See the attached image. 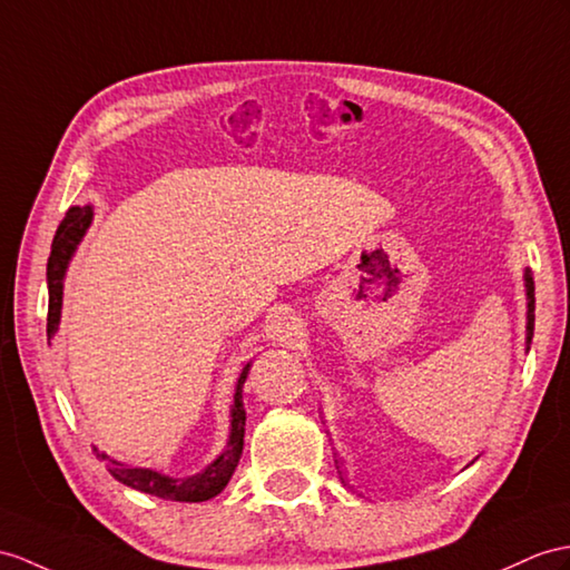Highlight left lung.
<instances>
[{"instance_id": "8db88e82", "label": "left lung", "mask_w": 570, "mask_h": 570, "mask_svg": "<svg viewBox=\"0 0 570 570\" xmlns=\"http://www.w3.org/2000/svg\"><path fill=\"white\" fill-rule=\"evenodd\" d=\"M524 283H527V345H530L534 336V281L530 271L524 273Z\"/></svg>"}]
</instances>
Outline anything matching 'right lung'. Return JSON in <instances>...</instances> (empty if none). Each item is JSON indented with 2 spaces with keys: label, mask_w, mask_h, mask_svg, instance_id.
<instances>
[{
  "label": "right lung",
  "mask_w": 570,
  "mask_h": 570,
  "mask_svg": "<svg viewBox=\"0 0 570 570\" xmlns=\"http://www.w3.org/2000/svg\"><path fill=\"white\" fill-rule=\"evenodd\" d=\"M91 217H94V210L89 205L69 207L65 219L60 222L58 232H55L52 252L48 258V341L52 338V333L58 331V324H60L62 277L67 271V263H69V258H72L81 237H85V232L89 229ZM246 374H248V365L244 367L239 384H237V394H234L232 433H229L227 450L222 452L217 460L203 471V474L188 476V479H171V476L157 474V471H151V469H135V466H125L120 462L108 460L110 474H114L120 483L130 485V489L164 498V501H178V503L210 501V498H215L229 483L234 469H237V464L242 460L244 425H246L242 386H244ZM101 456L106 460V454H101Z\"/></svg>",
  "instance_id": "1"
}]
</instances>
